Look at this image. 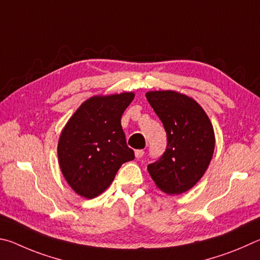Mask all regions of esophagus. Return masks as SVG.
I'll return each mask as SVG.
<instances>
[{
	"mask_svg": "<svg viewBox=\"0 0 260 260\" xmlns=\"http://www.w3.org/2000/svg\"><path fill=\"white\" fill-rule=\"evenodd\" d=\"M143 155H144V151H143V149H137V151L135 152V156H136V158H140V157H143Z\"/></svg>",
	"mask_w": 260,
	"mask_h": 260,
	"instance_id": "obj_1",
	"label": "esophagus"
}]
</instances>
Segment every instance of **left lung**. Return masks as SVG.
Segmentation results:
<instances>
[{
  "label": "left lung",
  "instance_id": "obj_1",
  "mask_svg": "<svg viewBox=\"0 0 260 260\" xmlns=\"http://www.w3.org/2000/svg\"><path fill=\"white\" fill-rule=\"evenodd\" d=\"M146 98L168 138L165 154L147 170L162 192L183 194L202 178L211 162L216 143L211 121L201 105L178 91H148Z\"/></svg>",
  "mask_w": 260,
  "mask_h": 260
}]
</instances>
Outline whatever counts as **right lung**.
<instances>
[{
  "label": "right lung",
  "mask_w": 260,
  "mask_h": 260,
  "mask_svg": "<svg viewBox=\"0 0 260 260\" xmlns=\"http://www.w3.org/2000/svg\"><path fill=\"white\" fill-rule=\"evenodd\" d=\"M134 92L93 95L70 117L58 140L61 174L74 192L93 199L106 190L123 163L133 161L121 117Z\"/></svg>",
  "instance_id": "1"
}]
</instances>
